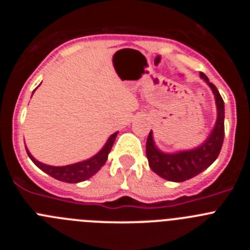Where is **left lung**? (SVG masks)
<instances>
[{"label":"left lung","mask_w":250,"mask_h":250,"mask_svg":"<svg viewBox=\"0 0 250 250\" xmlns=\"http://www.w3.org/2000/svg\"><path fill=\"white\" fill-rule=\"evenodd\" d=\"M200 76L210 86L211 91L215 96L216 110H218L215 127L204 144L194 150L165 154L156 149L152 140L151 131L147 136L146 158L149 161V167L154 173L170 182L182 183L196 176L213 164L222 150L223 141H224V101L215 85L209 83V79L203 72Z\"/></svg>","instance_id":"8db88e82"}]
</instances>
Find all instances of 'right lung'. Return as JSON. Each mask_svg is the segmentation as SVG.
I'll return each instance as SVG.
<instances>
[{"label": "right lung", "mask_w": 250, "mask_h": 250, "mask_svg": "<svg viewBox=\"0 0 250 250\" xmlns=\"http://www.w3.org/2000/svg\"><path fill=\"white\" fill-rule=\"evenodd\" d=\"M116 135H118V132H114V134L109 138V140H107V143L105 144V146H104L96 155L92 156L91 159L81 161V163H76V164L66 165V167H51V165L42 164V163L37 161L34 156L31 155L27 149H26V151H27L31 160L35 163V165L39 167L42 171H45L46 174L52 176V178L57 179L60 182L65 183H80L86 180V179L91 178L94 174H96L99 170L101 169V167H104V164H105L106 160H107L109 152L111 151V147L112 145H114Z\"/></svg>", "instance_id": "add662e5"}]
</instances>
